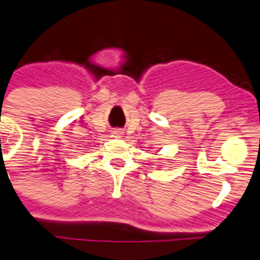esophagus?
<instances>
[{"instance_id": "esophagus-1", "label": "esophagus", "mask_w": 260, "mask_h": 260, "mask_svg": "<svg viewBox=\"0 0 260 260\" xmlns=\"http://www.w3.org/2000/svg\"><path fill=\"white\" fill-rule=\"evenodd\" d=\"M113 135H115V137H121V135H122V132H121V130H115V132H113Z\"/></svg>"}]
</instances>
